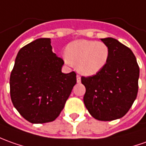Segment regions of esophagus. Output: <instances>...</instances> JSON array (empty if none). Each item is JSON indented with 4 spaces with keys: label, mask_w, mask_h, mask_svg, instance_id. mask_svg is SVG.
<instances>
[{
    "label": "esophagus",
    "mask_w": 146,
    "mask_h": 146,
    "mask_svg": "<svg viewBox=\"0 0 146 146\" xmlns=\"http://www.w3.org/2000/svg\"><path fill=\"white\" fill-rule=\"evenodd\" d=\"M77 83H80L81 82V76L80 75H77Z\"/></svg>",
    "instance_id": "obj_1"
}]
</instances>
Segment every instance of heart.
<instances>
[{"mask_svg": "<svg viewBox=\"0 0 146 146\" xmlns=\"http://www.w3.org/2000/svg\"><path fill=\"white\" fill-rule=\"evenodd\" d=\"M64 60L68 65H76L79 73L91 76L106 65L110 56L106 44L96 40H80L68 45Z\"/></svg>", "mask_w": 146, "mask_h": 146, "instance_id": "1", "label": "heart"}]
</instances>
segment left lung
<instances>
[{
    "label": "left lung",
    "instance_id": "8db88e82",
    "mask_svg": "<svg viewBox=\"0 0 146 146\" xmlns=\"http://www.w3.org/2000/svg\"><path fill=\"white\" fill-rule=\"evenodd\" d=\"M110 50L106 65L93 76L81 77L84 103L99 121H113L127 113L138 92L139 66L131 49L116 39H102Z\"/></svg>",
    "mask_w": 146,
    "mask_h": 146
}]
</instances>
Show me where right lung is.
Instances as JSON below:
<instances>
[{
  "mask_svg": "<svg viewBox=\"0 0 146 146\" xmlns=\"http://www.w3.org/2000/svg\"><path fill=\"white\" fill-rule=\"evenodd\" d=\"M50 38H40L19 50L10 75L14 107L31 123L50 122L60 115L77 74L63 73L62 58L52 51Z\"/></svg>",
  "mask_w": 146,
  "mask_h": 146,
  "instance_id": "add662e5",
  "label": "right lung"
}]
</instances>
